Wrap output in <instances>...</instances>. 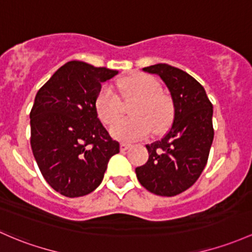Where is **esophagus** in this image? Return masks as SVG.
<instances>
[{"instance_id": "1", "label": "esophagus", "mask_w": 252, "mask_h": 252, "mask_svg": "<svg viewBox=\"0 0 252 252\" xmlns=\"http://www.w3.org/2000/svg\"><path fill=\"white\" fill-rule=\"evenodd\" d=\"M131 146H133V145L128 144V142H122V144H121V150L122 151H126V150H128V148H130Z\"/></svg>"}]
</instances>
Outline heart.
<instances>
[{
	"label": "heart",
	"instance_id": "obj_1",
	"mask_svg": "<svg viewBox=\"0 0 252 252\" xmlns=\"http://www.w3.org/2000/svg\"><path fill=\"white\" fill-rule=\"evenodd\" d=\"M123 100H134L129 108L131 117L122 119L111 128V134L123 141L141 139L151 130L159 133L168 128L174 118L173 97L160 91V84L147 73H134L116 84ZM95 110L102 123L111 126L122 115V102L110 86L100 88L95 99Z\"/></svg>",
	"mask_w": 252,
	"mask_h": 252
}]
</instances>
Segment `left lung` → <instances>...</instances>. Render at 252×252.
<instances>
[{"label": "left lung", "mask_w": 252, "mask_h": 252, "mask_svg": "<svg viewBox=\"0 0 252 252\" xmlns=\"http://www.w3.org/2000/svg\"><path fill=\"white\" fill-rule=\"evenodd\" d=\"M163 79L174 101L173 126L163 139L146 145L148 160L135 169L140 184L151 193L173 197L189 189L206 165L213 145V104L202 84L168 65L144 67Z\"/></svg>", "instance_id": "left-lung-1"}]
</instances>
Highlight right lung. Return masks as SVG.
Here are the masks:
<instances>
[{
    "instance_id": "right-lung-1",
    "label": "right lung",
    "mask_w": 252,
    "mask_h": 252,
    "mask_svg": "<svg viewBox=\"0 0 252 252\" xmlns=\"http://www.w3.org/2000/svg\"><path fill=\"white\" fill-rule=\"evenodd\" d=\"M117 73L70 62L37 92L30 112L31 148L44 180L65 197L93 192L101 184L110 158L119 152L118 141L95 110L101 83Z\"/></svg>"
}]
</instances>
